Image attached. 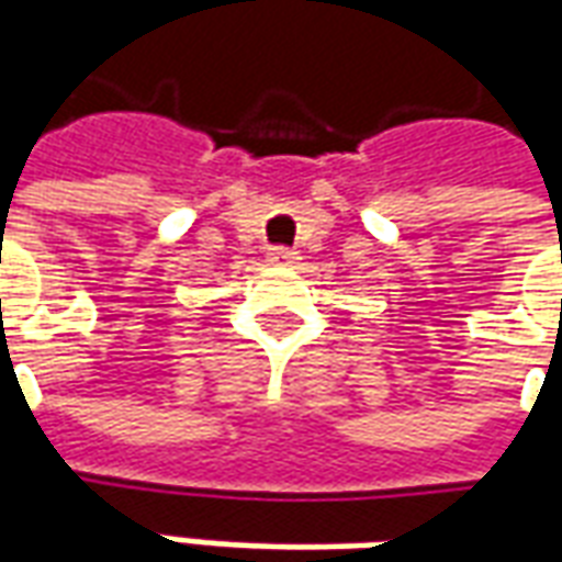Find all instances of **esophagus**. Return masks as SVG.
<instances>
[{
	"mask_svg": "<svg viewBox=\"0 0 562 562\" xmlns=\"http://www.w3.org/2000/svg\"><path fill=\"white\" fill-rule=\"evenodd\" d=\"M268 258L273 265H292V261H297V252L289 249V246H273L268 252Z\"/></svg>",
	"mask_w": 562,
	"mask_h": 562,
	"instance_id": "1",
	"label": "esophagus"
}]
</instances>
